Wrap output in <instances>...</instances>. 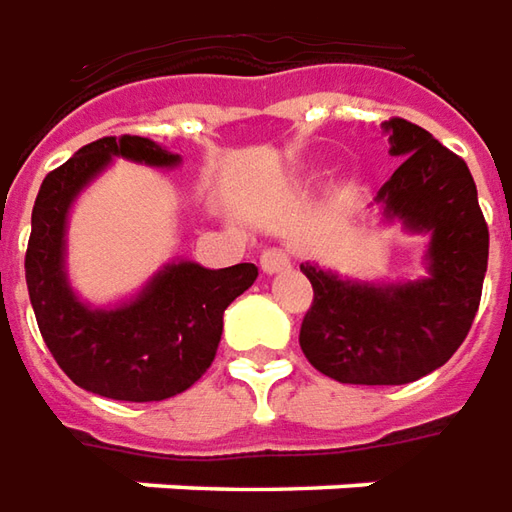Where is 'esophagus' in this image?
Masks as SVG:
<instances>
[{"instance_id":"esophagus-1","label":"esophagus","mask_w":512,"mask_h":512,"mask_svg":"<svg viewBox=\"0 0 512 512\" xmlns=\"http://www.w3.org/2000/svg\"><path fill=\"white\" fill-rule=\"evenodd\" d=\"M259 262H262L264 273H281V270H286L292 264V256H289L286 248H267Z\"/></svg>"}]
</instances>
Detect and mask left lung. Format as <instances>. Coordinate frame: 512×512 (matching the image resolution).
<instances>
[{
  "instance_id": "1",
  "label": "left lung",
  "mask_w": 512,
  "mask_h": 512,
  "mask_svg": "<svg viewBox=\"0 0 512 512\" xmlns=\"http://www.w3.org/2000/svg\"><path fill=\"white\" fill-rule=\"evenodd\" d=\"M383 126L391 154L405 159L378 201L386 217L430 231V275L372 286L300 264L314 289L300 350L322 375L355 386H402L447 364L474 322L488 270V223L466 162L405 118Z\"/></svg>"
}]
</instances>
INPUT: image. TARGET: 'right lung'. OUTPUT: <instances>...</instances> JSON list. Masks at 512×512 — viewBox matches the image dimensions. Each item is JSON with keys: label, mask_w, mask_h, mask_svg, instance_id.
<instances>
[{"label": "right lung", "mask_w": 512, "mask_h": 512, "mask_svg": "<svg viewBox=\"0 0 512 512\" xmlns=\"http://www.w3.org/2000/svg\"><path fill=\"white\" fill-rule=\"evenodd\" d=\"M112 157L157 168L179 157L148 137H101L79 148L41 184L32 206V234L24 256L35 320L54 361L85 391L126 402H157L187 391L212 366L223 333V311L248 289L259 267L168 264L143 295L112 311L79 303L63 273L68 206Z\"/></svg>", "instance_id": "1"}]
</instances>
